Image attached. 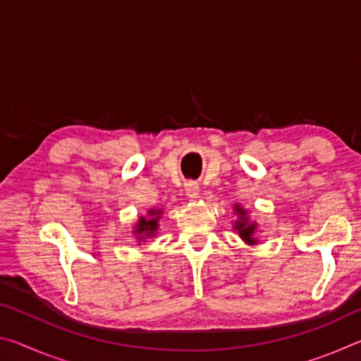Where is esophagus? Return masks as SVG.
<instances>
[{
  "instance_id": "esophagus-1",
  "label": "esophagus",
  "mask_w": 361,
  "mask_h": 361,
  "mask_svg": "<svg viewBox=\"0 0 361 361\" xmlns=\"http://www.w3.org/2000/svg\"><path fill=\"white\" fill-rule=\"evenodd\" d=\"M186 195L191 200H195V199H199V195H200V189H199V185L195 181H189V183H186Z\"/></svg>"
}]
</instances>
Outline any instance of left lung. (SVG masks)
Listing matches in <instances>:
<instances>
[{"instance_id": "obj_1", "label": "left lung", "mask_w": 361, "mask_h": 361, "mask_svg": "<svg viewBox=\"0 0 361 361\" xmlns=\"http://www.w3.org/2000/svg\"><path fill=\"white\" fill-rule=\"evenodd\" d=\"M232 210L235 213V219L232 223V229L239 234L240 239L248 243V245H258L259 239L256 237V232H258V223L252 221L248 215V210L243 209L240 204H234Z\"/></svg>"}]
</instances>
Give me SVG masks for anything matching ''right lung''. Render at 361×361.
<instances>
[{
  "mask_svg": "<svg viewBox=\"0 0 361 361\" xmlns=\"http://www.w3.org/2000/svg\"><path fill=\"white\" fill-rule=\"evenodd\" d=\"M162 215L164 210L157 207V209H149L145 216H140L137 219V223L132 228V234L135 237V242L138 245H142L148 239H154Z\"/></svg>",
  "mask_w": 361,
  "mask_h": 361,
  "instance_id": "1",
  "label": "right lung"
}]
</instances>
